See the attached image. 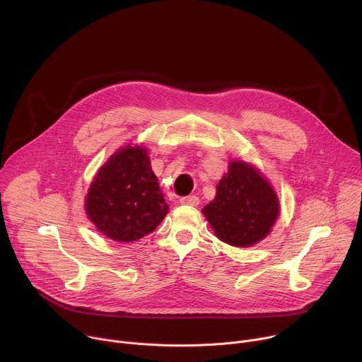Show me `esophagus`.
<instances>
[{"instance_id":"1","label":"esophagus","mask_w":362,"mask_h":362,"mask_svg":"<svg viewBox=\"0 0 362 362\" xmlns=\"http://www.w3.org/2000/svg\"><path fill=\"white\" fill-rule=\"evenodd\" d=\"M180 203L187 204V206H197L199 204V197L194 196V194L185 196V197H180Z\"/></svg>"}]
</instances>
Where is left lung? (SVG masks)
<instances>
[{"mask_svg": "<svg viewBox=\"0 0 362 362\" xmlns=\"http://www.w3.org/2000/svg\"><path fill=\"white\" fill-rule=\"evenodd\" d=\"M216 236L232 246H252L267 238L279 216V200L252 165L229 163L215 199L202 209Z\"/></svg>", "mask_w": 362, "mask_h": 362, "instance_id": "obj_1", "label": "left lung"}]
</instances>
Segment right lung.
I'll return each mask as SVG.
<instances>
[{"mask_svg":"<svg viewBox=\"0 0 362 362\" xmlns=\"http://www.w3.org/2000/svg\"><path fill=\"white\" fill-rule=\"evenodd\" d=\"M169 211L147 148L126 146L103 166L86 196V214L100 233L133 242L156 229Z\"/></svg>","mask_w":362,"mask_h":362,"instance_id":"right-lung-1","label":"right lung"}]
</instances>
